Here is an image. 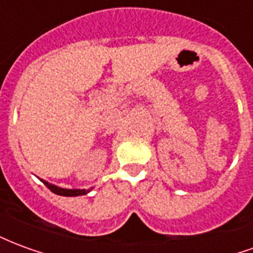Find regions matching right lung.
I'll return each instance as SVG.
<instances>
[{"instance_id": "obj_1", "label": "right lung", "mask_w": 253, "mask_h": 253, "mask_svg": "<svg viewBox=\"0 0 253 253\" xmlns=\"http://www.w3.org/2000/svg\"><path fill=\"white\" fill-rule=\"evenodd\" d=\"M44 183V186L48 188L50 191H52L54 194H57V195H62V196H78V195H85V194H88L89 190H65V188H59L57 186H52L50 183H47V181H43Z\"/></svg>"}]
</instances>
